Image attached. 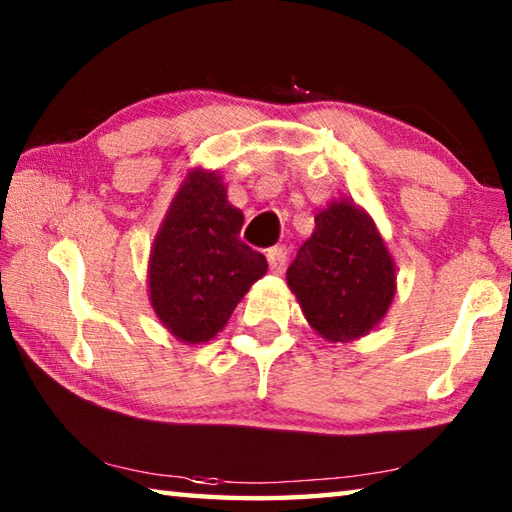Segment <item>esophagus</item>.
I'll list each match as a JSON object with an SVG mask.
<instances>
[{
	"label": "esophagus",
	"instance_id": "34e87169",
	"mask_svg": "<svg viewBox=\"0 0 512 512\" xmlns=\"http://www.w3.org/2000/svg\"><path fill=\"white\" fill-rule=\"evenodd\" d=\"M266 259H268V266H271L273 273H284V268H287V248L284 246H275L266 253Z\"/></svg>",
	"mask_w": 512,
	"mask_h": 512
}]
</instances>
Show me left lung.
<instances>
[{"instance_id":"left-lung-1","label":"left lung","mask_w":512,"mask_h":512,"mask_svg":"<svg viewBox=\"0 0 512 512\" xmlns=\"http://www.w3.org/2000/svg\"><path fill=\"white\" fill-rule=\"evenodd\" d=\"M287 271L307 323L332 343L370 334L393 305V255L372 216L352 198L329 201Z\"/></svg>"}]
</instances>
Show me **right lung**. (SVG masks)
Masks as SVG:
<instances>
[{
	"mask_svg": "<svg viewBox=\"0 0 512 512\" xmlns=\"http://www.w3.org/2000/svg\"><path fill=\"white\" fill-rule=\"evenodd\" d=\"M244 212L228 203L219 171H187L149 255V300L164 329L187 345L221 332L268 264L241 241Z\"/></svg>",
	"mask_w": 512,
	"mask_h": 512,
	"instance_id": "right-lung-1",
	"label": "right lung"
}]
</instances>
